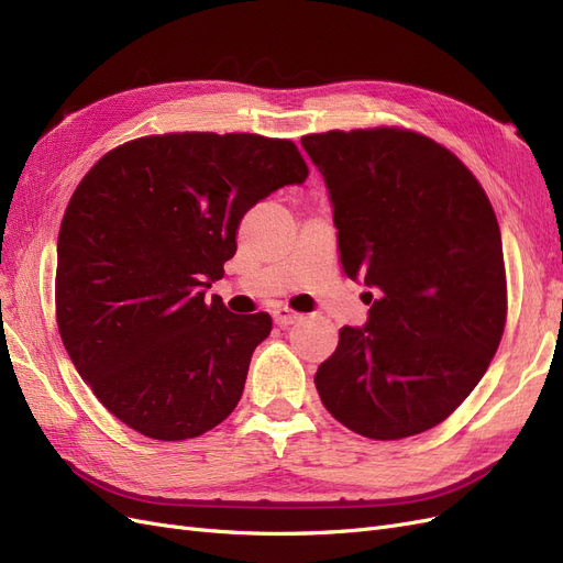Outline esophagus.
Instances as JSON below:
<instances>
[{"mask_svg": "<svg viewBox=\"0 0 563 563\" xmlns=\"http://www.w3.org/2000/svg\"><path fill=\"white\" fill-rule=\"evenodd\" d=\"M272 317H275V323H279V327H294V323L300 321V314L291 312L288 308H277L272 312Z\"/></svg>", "mask_w": 563, "mask_h": 563, "instance_id": "obj_1", "label": "esophagus"}]
</instances>
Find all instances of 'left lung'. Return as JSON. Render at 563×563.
Segmentation results:
<instances>
[{"label": "left lung", "instance_id": "8db88e82", "mask_svg": "<svg viewBox=\"0 0 563 563\" xmlns=\"http://www.w3.org/2000/svg\"><path fill=\"white\" fill-rule=\"evenodd\" d=\"M329 187L340 265L364 327L317 368L327 411L368 439L434 428L467 399L507 314L503 240L482 185L446 147L401 129L300 139Z\"/></svg>", "mask_w": 563, "mask_h": 563}]
</instances>
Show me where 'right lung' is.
Wrapping results in <instances>:
<instances>
[{"instance_id": "right-lung-1", "label": "right lung", "mask_w": 563, "mask_h": 563, "mask_svg": "<svg viewBox=\"0 0 563 563\" xmlns=\"http://www.w3.org/2000/svg\"><path fill=\"white\" fill-rule=\"evenodd\" d=\"M305 178L291 141L255 133L147 135L84 176L58 234V331L81 380L131 430L183 441L234 411L272 319L203 296L244 213Z\"/></svg>"}]
</instances>
